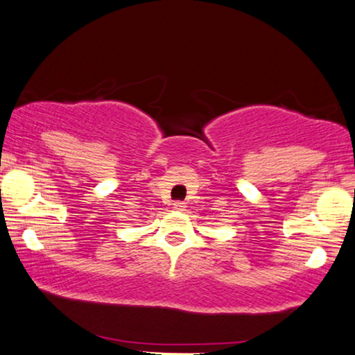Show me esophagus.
Wrapping results in <instances>:
<instances>
[{"mask_svg":"<svg viewBox=\"0 0 355 355\" xmlns=\"http://www.w3.org/2000/svg\"><path fill=\"white\" fill-rule=\"evenodd\" d=\"M172 206H173V209H175V211H184L187 204H184L183 201H177V202H173Z\"/></svg>","mask_w":355,"mask_h":355,"instance_id":"obj_1","label":"esophagus"}]
</instances>
